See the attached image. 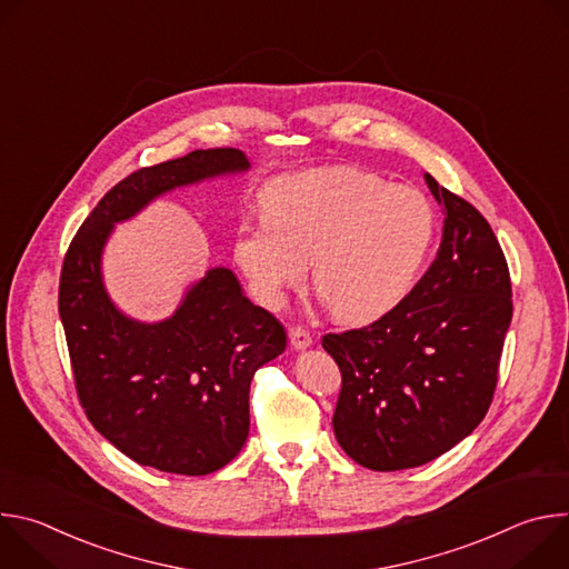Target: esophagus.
I'll return each mask as SVG.
<instances>
[{"label": "esophagus", "mask_w": 569, "mask_h": 569, "mask_svg": "<svg viewBox=\"0 0 569 569\" xmlns=\"http://www.w3.org/2000/svg\"><path fill=\"white\" fill-rule=\"evenodd\" d=\"M288 338H290V345H292L297 351L308 349V347L312 345V336H310L303 327H292L290 333H288Z\"/></svg>", "instance_id": "esophagus-1"}]
</instances>
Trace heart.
<instances>
[{
	"mask_svg": "<svg viewBox=\"0 0 569 569\" xmlns=\"http://www.w3.org/2000/svg\"><path fill=\"white\" fill-rule=\"evenodd\" d=\"M263 216L236 231L233 257L268 308L312 281L347 321H371L419 283L437 238V211L415 187L351 169L283 176L261 191Z\"/></svg>",
	"mask_w": 569,
	"mask_h": 569,
	"instance_id": "b5f03b06",
	"label": "heart"
}]
</instances>
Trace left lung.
<instances>
[{
    "mask_svg": "<svg viewBox=\"0 0 569 569\" xmlns=\"http://www.w3.org/2000/svg\"><path fill=\"white\" fill-rule=\"evenodd\" d=\"M426 182L446 213L428 272L369 327L321 338L342 373L336 439L380 472L423 466L481 423L513 315L509 266L491 224L432 176Z\"/></svg>",
    "mask_w": 569,
    "mask_h": 569,
    "instance_id": "obj_1",
    "label": "left lung"
}]
</instances>
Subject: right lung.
<instances>
[{"label":"right lung","mask_w":569,"mask_h":569,"mask_svg":"<svg viewBox=\"0 0 569 569\" xmlns=\"http://www.w3.org/2000/svg\"><path fill=\"white\" fill-rule=\"evenodd\" d=\"M250 169L236 148L193 150L114 184L69 242L58 310L76 393L126 457L176 475H209L248 441L250 382L286 349V329L227 268L189 288L164 321L126 317L108 297L101 254L114 222L178 187Z\"/></svg>","instance_id":"right-lung-1"}]
</instances>
